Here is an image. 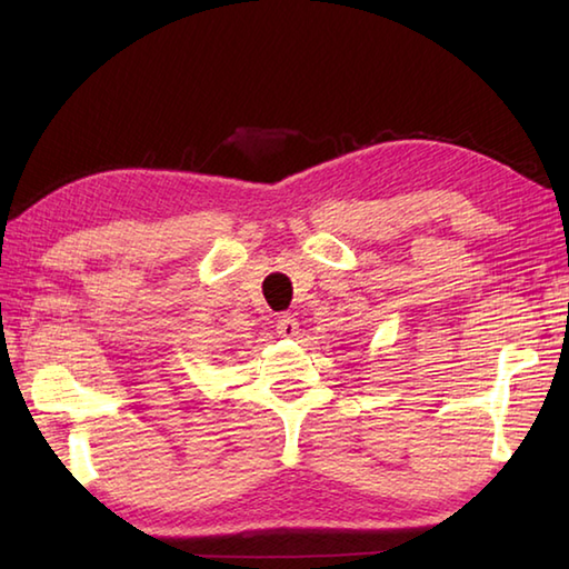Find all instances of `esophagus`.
<instances>
[{"label": "esophagus", "mask_w": 569, "mask_h": 569, "mask_svg": "<svg viewBox=\"0 0 569 569\" xmlns=\"http://www.w3.org/2000/svg\"><path fill=\"white\" fill-rule=\"evenodd\" d=\"M276 332L281 337H296L298 335V320L293 316H281L276 322Z\"/></svg>", "instance_id": "34e87169"}]
</instances>
